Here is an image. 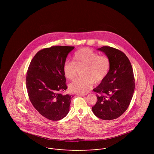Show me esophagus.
I'll return each mask as SVG.
<instances>
[{
  "label": "esophagus",
  "instance_id": "1",
  "mask_svg": "<svg viewBox=\"0 0 154 154\" xmlns=\"http://www.w3.org/2000/svg\"><path fill=\"white\" fill-rule=\"evenodd\" d=\"M87 95L86 94H77V95L80 96H85Z\"/></svg>",
  "mask_w": 154,
  "mask_h": 154
}]
</instances>
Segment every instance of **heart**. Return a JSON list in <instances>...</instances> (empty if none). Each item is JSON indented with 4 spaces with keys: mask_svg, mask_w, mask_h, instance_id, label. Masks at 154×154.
Returning <instances> with one entry per match:
<instances>
[{
    "mask_svg": "<svg viewBox=\"0 0 154 154\" xmlns=\"http://www.w3.org/2000/svg\"><path fill=\"white\" fill-rule=\"evenodd\" d=\"M73 62L66 61L63 66V73L66 78L74 80L81 72L83 77L76 79L69 85L70 89L79 94H85L96 84L105 79L110 70V61L106 55L88 48H83L75 52Z\"/></svg>",
    "mask_w": 154,
    "mask_h": 154,
    "instance_id": "1",
    "label": "heart"
}]
</instances>
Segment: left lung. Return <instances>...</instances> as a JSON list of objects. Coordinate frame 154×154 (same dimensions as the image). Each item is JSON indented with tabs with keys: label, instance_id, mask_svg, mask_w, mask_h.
Returning a JSON list of instances; mask_svg holds the SVG:
<instances>
[{
	"label": "left lung",
	"instance_id": "left-lung-1",
	"mask_svg": "<svg viewBox=\"0 0 154 154\" xmlns=\"http://www.w3.org/2000/svg\"><path fill=\"white\" fill-rule=\"evenodd\" d=\"M97 50L109 58L110 67L105 79L93 89L99 95L92 109L97 117L114 119L124 113L132 100L135 88L132 65L124 53L118 49L103 46Z\"/></svg>",
	"mask_w": 154,
	"mask_h": 154
}]
</instances>
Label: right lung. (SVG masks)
I'll return each mask as SVG.
<instances>
[{
	"label": "right lung",
	"instance_id": "add662e5",
	"mask_svg": "<svg viewBox=\"0 0 154 154\" xmlns=\"http://www.w3.org/2000/svg\"><path fill=\"white\" fill-rule=\"evenodd\" d=\"M74 48L60 45L45 48L37 52L30 63L26 77L29 98L35 109L48 119L60 120L69 111L73 96L62 93L67 88L63 66Z\"/></svg>",
	"mask_w": 154,
	"mask_h": 154
}]
</instances>
